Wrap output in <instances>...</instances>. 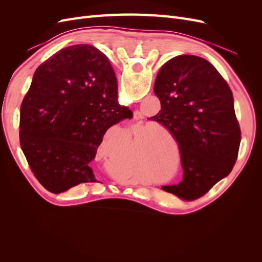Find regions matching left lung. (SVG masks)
Returning <instances> with one entry per match:
<instances>
[{
    "instance_id": "1",
    "label": "left lung",
    "mask_w": 262,
    "mask_h": 262,
    "mask_svg": "<svg viewBox=\"0 0 262 262\" xmlns=\"http://www.w3.org/2000/svg\"><path fill=\"white\" fill-rule=\"evenodd\" d=\"M154 93L162 110L152 120L165 125L178 142L184 168L179 185L162 189L181 199H196L236 163L242 136L233 93L209 61L190 54L165 63Z\"/></svg>"
}]
</instances>
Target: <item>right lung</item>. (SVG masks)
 <instances>
[{"instance_id":"1","label":"right lung","mask_w":262,"mask_h":262,"mask_svg":"<svg viewBox=\"0 0 262 262\" xmlns=\"http://www.w3.org/2000/svg\"><path fill=\"white\" fill-rule=\"evenodd\" d=\"M132 116L119 105L106 55L91 45L70 46L36 70L20 106V147L38 181L58 194L97 181L91 162L104 134Z\"/></svg>"}]
</instances>
